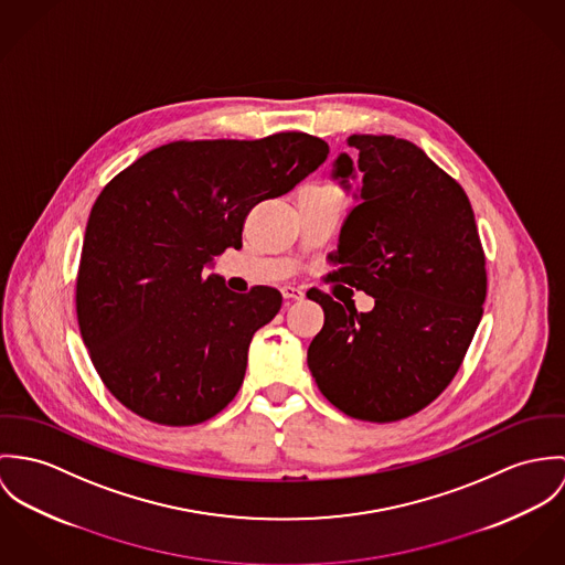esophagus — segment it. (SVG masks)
<instances>
[{
	"mask_svg": "<svg viewBox=\"0 0 565 565\" xmlns=\"http://www.w3.org/2000/svg\"><path fill=\"white\" fill-rule=\"evenodd\" d=\"M281 295H284V299H288V301H299V299H303V290L301 288H297V286H281Z\"/></svg>",
	"mask_w": 565,
	"mask_h": 565,
	"instance_id": "34e87169",
	"label": "esophagus"
}]
</instances>
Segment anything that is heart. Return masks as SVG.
<instances>
[{"label": "heart", "instance_id": "heart-1", "mask_svg": "<svg viewBox=\"0 0 565 565\" xmlns=\"http://www.w3.org/2000/svg\"><path fill=\"white\" fill-rule=\"evenodd\" d=\"M318 189H322V186H318Z\"/></svg>", "mask_w": 565, "mask_h": 565}]
</instances>
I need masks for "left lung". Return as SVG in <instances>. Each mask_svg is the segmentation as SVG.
<instances>
[{
    "instance_id": "8db88e82",
    "label": "left lung",
    "mask_w": 565,
    "mask_h": 565,
    "mask_svg": "<svg viewBox=\"0 0 565 565\" xmlns=\"http://www.w3.org/2000/svg\"><path fill=\"white\" fill-rule=\"evenodd\" d=\"M353 162L340 153L333 178L358 205L340 230L342 281L375 299L371 312L342 306L318 288L308 299L324 324L308 349L322 396L351 418L394 423L434 403L457 375L483 316L486 253L463 189L414 142L353 134Z\"/></svg>"
}]
</instances>
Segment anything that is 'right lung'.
<instances>
[{"label":"right lung","instance_id":"add662e5","mask_svg":"<svg viewBox=\"0 0 565 565\" xmlns=\"http://www.w3.org/2000/svg\"><path fill=\"white\" fill-rule=\"evenodd\" d=\"M329 145L303 131L259 140H175L97 196L82 245L75 312L90 362L129 412L167 427L214 418L238 394L253 333L279 290L225 288L205 264L243 247L245 218L295 189Z\"/></svg>","mask_w":565,"mask_h":565}]
</instances>
